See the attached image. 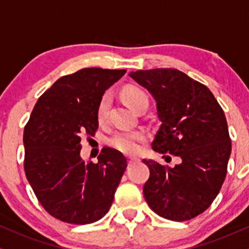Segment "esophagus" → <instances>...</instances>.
I'll use <instances>...</instances> for the list:
<instances>
[{"label": "esophagus", "mask_w": 249, "mask_h": 249, "mask_svg": "<svg viewBox=\"0 0 249 249\" xmlns=\"http://www.w3.org/2000/svg\"><path fill=\"white\" fill-rule=\"evenodd\" d=\"M127 161H128V163H134V162H138L139 161V159H137V157H128L127 159Z\"/></svg>", "instance_id": "34e87169"}]
</instances>
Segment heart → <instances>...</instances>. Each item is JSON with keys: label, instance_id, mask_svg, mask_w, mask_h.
I'll return each mask as SVG.
<instances>
[{"label": "heart", "instance_id": "obj_1", "mask_svg": "<svg viewBox=\"0 0 249 249\" xmlns=\"http://www.w3.org/2000/svg\"><path fill=\"white\" fill-rule=\"evenodd\" d=\"M123 96L126 100V102L130 105L134 110L138 108V106L141 102L148 101L147 94L143 92L140 88L130 86L126 87L123 90ZM110 97L109 93H106L101 99H100L99 103H97L96 108V118L100 124H105L107 118H108V111L110 107ZM147 140V133L144 131L138 130V131H124V132H117L110 138L109 143L119 152L127 154V155H133V154L138 153L140 149V144Z\"/></svg>", "mask_w": 249, "mask_h": 249}]
</instances>
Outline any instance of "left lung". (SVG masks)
Listing matches in <instances>:
<instances>
[{"label": "left lung", "instance_id": "8db88e82", "mask_svg": "<svg viewBox=\"0 0 249 249\" xmlns=\"http://www.w3.org/2000/svg\"><path fill=\"white\" fill-rule=\"evenodd\" d=\"M156 100L162 122L152 146L181 159L175 168L142 160L150 175L148 206L163 218L184 222L207 210L221 191L231 155L228 123L209 88L177 69L131 72Z\"/></svg>", "mask_w": 249, "mask_h": 249}]
</instances>
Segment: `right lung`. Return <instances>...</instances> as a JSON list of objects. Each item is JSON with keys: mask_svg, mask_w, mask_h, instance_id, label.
<instances>
[{"mask_svg": "<svg viewBox=\"0 0 249 249\" xmlns=\"http://www.w3.org/2000/svg\"><path fill=\"white\" fill-rule=\"evenodd\" d=\"M125 72L86 68L63 75L39 97L25 125V175L41 206L59 221L90 224L111 207L126 159L105 147L99 162H85L80 142L94 137L97 103Z\"/></svg>", "mask_w": 249, "mask_h": 249, "instance_id": "obj_1", "label": "right lung"}]
</instances>
